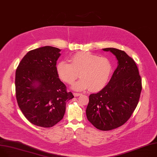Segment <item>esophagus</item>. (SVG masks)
<instances>
[{"instance_id":"34e87169","label":"esophagus","mask_w":157,"mask_h":157,"mask_svg":"<svg viewBox=\"0 0 157 157\" xmlns=\"http://www.w3.org/2000/svg\"><path fill=\"white\" fill-rule=\"evenodd\" d=\"M73 95H74V96L75 97H77V96H79L80 95H82L81 93H73Z\"/></svg>"}]
</instances>
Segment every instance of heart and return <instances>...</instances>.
Wrapping results in <instances>:
<instances>
[{
	"label": "heart",
	"mask_w": 157,
	"mask_h": 157,
	"mask_svg": "<svg viewBox=\"0 0 157 157\" xmlns=\"http://www.w3.org/2000/svg\"><path fill=\"white\" fill-rule=\"evenodd\" d=\"M70 61L59 62L56 71L59 77L68 84H72L80 75L82 78L73 85L78 90L88 88L94 92L101 90L107 84L113 70L110 59L89 52H77Z\"/></svg>",
	"instance_id": "b5f03b06"
}]
</instances>
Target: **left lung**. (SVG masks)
Listing matches in <instances>:
<instances>
[{
  "mask_svg": "<svg viewBox=\"0 0 157 157\" xmlns=\"http://www.w3.org/2000/svg\"><path fill=\"white\" fill-rule=\"evenodd\" d=\"M103 50L112 52L118 65L108 84L89 96L86 115L98 129L110 131L122 126L131 117L139 102L142 82L136 63L124 51Z\"/></svg>",
  "mask_w": 157,
  "mask_h": 157,
  "instance_id": "left-lung-1",
  "label": "left lung"
}]
</instances>
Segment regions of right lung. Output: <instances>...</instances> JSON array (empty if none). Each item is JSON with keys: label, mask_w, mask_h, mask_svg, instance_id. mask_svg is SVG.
<instances>
[{"label": "right lung", "mask_w": 157, "mask_h": 157, "mask_svg": "<svg viewBox=\"0 0 157 157\" xmlns=\"http://www.w3.org/2000/svg\"><path fill=\"white\" fill-rule=\"evenodd\" d=\"M58 48L45 46L28 52L16 71L17 105L30 123L51 127L63 118L68 101L74 98L59 80Z\"/></svg>", "instance_id": "obj_1"}]
</instances>
